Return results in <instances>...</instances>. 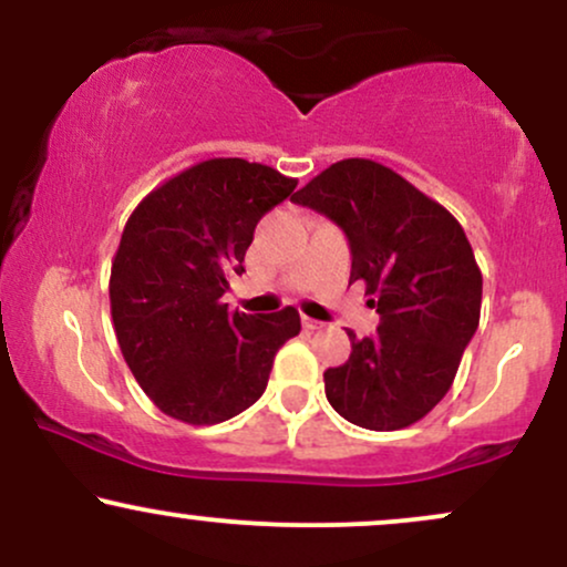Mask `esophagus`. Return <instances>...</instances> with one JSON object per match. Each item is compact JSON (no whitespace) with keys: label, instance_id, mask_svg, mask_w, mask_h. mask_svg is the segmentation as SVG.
<instances>
[{"label":"esophagus","instance_id":"esophagus-1","mask_svg":"<svg viewBox=\"0 0 567 567\" xmlns=\"http://www.w3.org/2000/svg\"><path fill=\"white\" fill-rule=\"evenodd\" d=\"M301 322H303L306 330H320V328H322V322L311 320V317H301Z\"/></svg>","mask_w":567,"mask_h":567}]
</instances>
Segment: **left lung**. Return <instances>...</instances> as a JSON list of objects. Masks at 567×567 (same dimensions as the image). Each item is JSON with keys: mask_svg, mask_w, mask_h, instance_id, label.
<instances>
[{"mask_svg": "<svg viewBox=\"0 0 567 567\" xmlns=\"http://www.w3.org/2000/svg\"><path fill=\"white\" fill-rule=\"evenodd\" d=\"M347 234L349 282L362 279L379 330L324 370L338 415L373 432L421 421L447 394L480 324L483 275L464 229L392 167L341 159L290 197Z\"/></svg>", "mask_w": 567, "mask_h": 567, "instance_id": "1", "label": "left lung"}]
</instances>
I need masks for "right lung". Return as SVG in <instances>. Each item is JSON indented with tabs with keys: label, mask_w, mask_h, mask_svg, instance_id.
I'll use <instances>...</instances> for the list:
<instances>
[{
	"label": "right lung",
	"mask_w": 567,
	"mask_h": 567,
	"mask_svg": "<svg viewBox=\"0 0 567 567\" xmlns=\"http://www.w3.org/2000/svg\"><path fill=\"white\" fill-rule=\"evenodd\" d=\"M298 181L247 159H205L146 194L127 218L109 298L122 357L171 419L210 426L264 394L275 354L301 333L292 306L252 317L224 292L252 231Z\"/></svg>",
	"instance_id": "add662e5"
}]
</instances>
